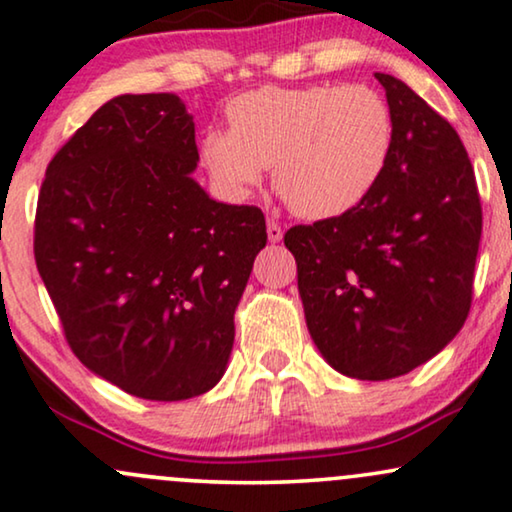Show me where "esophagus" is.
<instances>
[{
    "instance_id": "1",
    "label": "esophagus",
    "mask_w": 512,
    "mask_h": 512,
    "mask_svg": "<svg viewBox=\"0 0 512 512\" xmlns=\"http://www.w3.org/2000/svg\"><path fill=\"white\" fill-rule=\"evenodd\" d=\"M282 226H279L277 221H272V219H268V240L270 242H279L282 240Z\"/></svg>"
}]
</instances>
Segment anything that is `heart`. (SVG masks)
<instances>
[{
  "instance_id": "1",
  "label": "heart",
  "mask_w": 512,
  "mask_h": 512,
  "mask_svg": "<svg viewBox=\"0 0 512 512\" xmlns=\"http://www.w3.org/2000/svg\"><path fill=\"white\" fill-rule=\"evenodd\" d=\"M230 130H209L202 158L233 195L272 184L293 214L333 219L361 205L380 181L394 123L384 97L368 86H263L228 104Z\"/></svg>"
}]
</instances>
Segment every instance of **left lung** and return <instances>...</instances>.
<instances>
[{
  "label": "left lung",
  "instance_id": "left-lung-1",
  "mask_svg": "<svg viewBox=\"0 0 512 512\" xmlns=\"http://www.w3.org/2000/svg\"><path fill=\"white\" fill-rule=\"evenodd\" d=\"M394 139L347 214L286 230L314 345L342 375L391 380L436 356L471 312L482 205L457 130L391 74Z\"/></svg>",
  "mask_w": 512,
  "mask_h": 512
}]
</instances>
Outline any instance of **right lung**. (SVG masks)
I'll return each mask as SVG.
<instances>
[{"mask_svg":"<svg viewBox=\"0 0 512 512\" xmlns=\"http://www.w3.org/2000/svg\"><path fill=\"white\" fill-rule=\"evenodd\" d=\"M195 165L177 95L114 97L48 163L34 216V261L67 345L149 401L221 380L235 307L268 242L261 209L212 200Z\"/></svg>","mask_w":512,"mask_h":512,"instance_id":"1","label":"right lung"}]
</instances>
